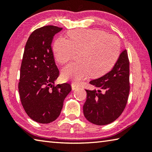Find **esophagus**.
Instances as JSON below:
<instances>
[{
	"label": "esophagus",
	"instance_id": "34e87169",
	"mask_svg": "<svg viewBox=\"0 0 152 152\" xmlns=\"http://www.w3.org/2000/svg\"><path fill=\"white\" fill-rule=\"evenodd\" d=\"M79 88V86L78 85H75V84H72V90H76Z\"/></svg>",
	"mask_w": 152,
	"mask_h": 152
}]
</instances>
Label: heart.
Wrapping results in <instances>:
<instances>
[{"instance_id": "b5f03b06", "label": "heart", "mask_w": 152, "mask_h": 152, "mask_svg": "<svg viewBox=\"0 0 152 152\" xmlns=\"http://www.w3.org/2000/svg\"><path fill=\"white\" fill-rule=\"evenodd\" d=\"M69 40L59 37L53 50L57 61L66 64L78 53V63L62 69L65 80L78 83L90 76L93 78L107 73L120 56V42L115 36L100 30H76L68 33Z\"/></svg>"}]
</instances>
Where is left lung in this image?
<instances>
[{
	"label": "left lung",
	"mask_w": 152,
	"mask_h": 152,
	"mask_svg": "<svg viewBox=\"0 0 152 152\" xmlns=\"http://www.w3.org/2000/svg\"><path fill=\"white\" fill-rule=\"evenodd\" d=\"M89 83L95 89L86 90L85 117L94 124L112 123L123 112L129 98V60L126 50L120 53L112 70Z\"/></svg>",
	"instance_id": "1"
}]
</instances>
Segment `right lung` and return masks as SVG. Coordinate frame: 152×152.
I'll return each instance as SVG.
<instances>
[{
	"label": "right lung",
	"instance_id": "add662e5",
	"mask_svg": "<svg viewBox=\"0 0 152 152\" xmlns=\"http://www.w3.org/2000/svg\"><path fill=\"white\" fill-rule=\"evenodd\" d=\"M62 30L55 26L38 28L31 34L25 46L18 85L20 100L28 116L48 124L61 113L64 101L70 92L68 83L55 86L59 75L55 64L51 42Z\"/></svg>",
	"mask_w": 152,
	"mask_h": 152
}]
</instances>
